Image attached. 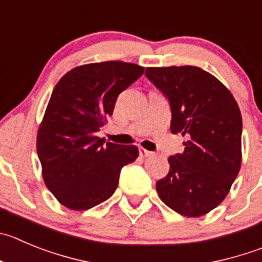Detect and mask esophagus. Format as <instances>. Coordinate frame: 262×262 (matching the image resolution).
<instances>
[{
    "mask_svg": "<svg viewBox=\"0 0 262 262\" xmlns=\"http://www.w3.org/2000/svg\"><path fill=\"white\" fill-rule=\"evenodd\" d=\"M154 152H151V151H147L145 150V148L139 147V156L141 158H150V156H152Z\"/></svg>",
    "mask_w": 262,
    "mask_h": 262,
    "instance_id": "1",
    "label": "esophagus"
}]
</instances>
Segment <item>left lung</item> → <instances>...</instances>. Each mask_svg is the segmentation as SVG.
I'll list each match as a JSON object with an SVG mask.
<instances>
[{
	"instance_id": "1",
	"label": "left lung",
	"mask_w": 262,
	"mask_h": 262,
	"mask_svg": "<svg viewBox=\"0 0 262 262\" xmlns=\"http://www.w3.org/2000/svg\"><path fill=\"white\" fill-rule=\"evenodd\" d=\"M146 77L168 99L173 134L185 150L169 156L170 169L156 191L177 213L199 217L226 198L241 169L242 115L231 93L199 67L146 68Z\"/></svg>"
}]
</instances>
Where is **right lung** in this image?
I'll return each instance as SVG.
<instances>
[{"label":"right lung","mask_w":262,"mask_h":262,"mask_svg":"<svg viewBox=\"0 0 262 262\" xmlns=\"http://www.w3.org/2000/svg\"><path fill=\"white\" fill-rule=\"evenodd\" d=\"M143 70L119 60L92 63L71 70L54 88L37 155L45 185L67 208L85 211L111 198L121 168L138 158L136 146L104 143L97 134Z\"/></svg>","instance_id":"obj_1"}]
</instances>
